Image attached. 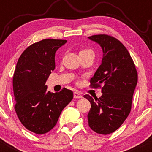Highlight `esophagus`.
Wrapping results in <instances>:
<instances>
[{"mask_svg":"<svg viewBox=\"0 0 152 152\" xmlns=\"http://www.w3.org/2000/svg\"><path fill=\"white\" fill-rule=\"evenodd\" d=\"M74 99H81L83 98V96L79 91H75L74 93Z\"/></svg>","mask_w":152,"mask_h":152,"instance_id":"esophagus-1","label":"esophagus"}]
</instances>
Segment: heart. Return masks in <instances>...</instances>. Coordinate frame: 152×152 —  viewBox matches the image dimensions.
<instances>
[{
	"label": "heart",
	"mask_w": 152,
	"mask_h": 152,
	"mask_svg": "<svg viewBox=\"0 0 152 152\" xmlns=\"http://www.w3.org/2000/svg\"><path fill=\"white\" fill-rule=\"evenodd\" d=\"M82 51H91V50H82Z\"/></svg>",
	"instance_id": "obj_1"
}]
</instances>
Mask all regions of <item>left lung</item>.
<instances>
[{"label": "left lung", "instance_id": "1", "mask_svg": "<svg viewBox=\"0 0 152 152\" xmlns=\"http://www.w3.org/2000/svg\"><path fill=\"white\" fill-rule=\"evenodd\" d=\"M102 48L103 58L91 85L102 88V96L84 98L91 103L88 126L100 134H109L118 129L129 114L138 75L129 53L118 40L105 34L88 37Z\"/></svg>", "mask_w": 152, "mask_h": 152}]
</instances>
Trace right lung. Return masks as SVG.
I'll return each instance as SVG.
<instances>
[{
  "label": "right lung",
  "instance_id": "add662e5",
  "mask_svg": "<svg viewBox=\"0 0 152 152\" xmlns=\"http://www.w3.org/2000/svg\"><path fill=\"white\" fill-rule=\"evenodd\" d=\"M66 42L44 39L35 43L23 52L17 62L13 78L15 110L22 124L35 134L51 130L74 97L72 91L67 88L50 93L46 86L56 67V52Z\"/></svg>",
  "mask_w": 152,
  "mask_h": 152
}]
</instances>
